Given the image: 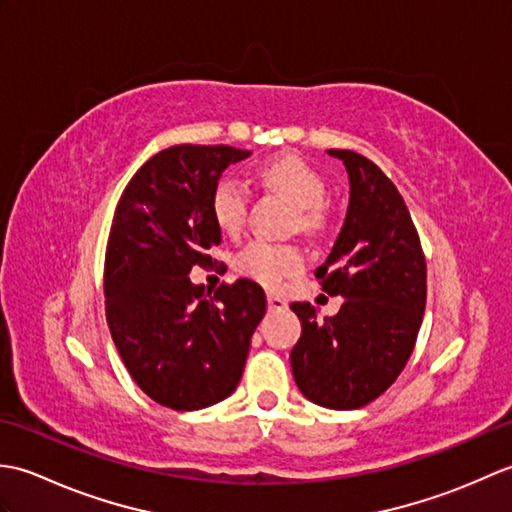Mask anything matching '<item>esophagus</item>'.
I'll list each match as a JSON object with an SVG mask.
<instances>
[{
	"label": "esophagus",
	"mask_w": 512,
	"mask_h": 512,
	"mask_svg": "<svg viewBox=\"0 0 512 512\" xmlns=\"http://www.w3.org/2000/svg\"><path fill=\"white\" fill-rule=\"evenodd\" d=\"M266 301H268V308H270V310H281V308H286V301L281 299L279 295H275V292H268V295H266Z\"/></svg>",
	"instance_id": "34e87169"
}]
</instances>
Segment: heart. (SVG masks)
<instances>
[{"mask_svg": "<svg viewBox=\"0 0 512 512\" xmlns=\"http://www.w3.org/2000/svg\"><path fill=\"white\" fill-rule=\"evenodd\" d=\"M257 176L268 189H273L297 206L299 228L306 233H317L325 224L323 200L328 195L319 169L295 154H284L266 160L257 169ZM209 213L215 226L228 237L242 233L248 213V193L244 184L235 178H222L215 182L209 198ZM237 273L259 281L264 286H279L281 281L297 275L303 268V255L297 246L270 244L255 239L239 250L235 257Z\"/></svg>", "mask_w": 512, "mask_h": 512, "instance_id": "obj_1", "label": "heart"}]
</instances>
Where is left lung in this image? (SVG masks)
Masks as SVG:
<instances>
[{"label": "left lung", "instance_id": "1", "mask_svg": "<svg viewBox=\"0 0 512 512\" xmlns=\"http://www.w3.org/2000/svg\"><path fill=\"white\" fill-rule=\"evenodd\" d=\"M328 154L343 160L350 176V206L314 277L345 301L323 321L310 303H292L301 339L290 363L314 405L358 409L387 391L409 361L427 303V264L396 184L356 151Z\"/></svg>", "mask_w": 512, "mask_h": 512}]
</instances>
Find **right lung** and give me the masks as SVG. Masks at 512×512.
I'll list each match as a JSON object with an SVG mask.
<instances>
[{
    "label": "right lung",
    "instance_id": "1",
    "mask_svg": "<svg viewBox=\"0 0 512 512\" xmlns=\"http://www.w3.org/2000/svg\"><path fill=\"white\" fill-rule=\"evenodd\" d=\"M248 156L228 145L162 149L116 204L103 275L107 325L127 372L162 407L195 411L231 396L266 312L255 281L211 295L189 279L193 266H217L211 250L222 231L209 198L222 171Z\"/></svg>",
    "mask_w": 512,
    "mask_h": 512
}]
</instances>
